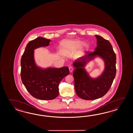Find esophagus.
<instances>
[{
	"label": "esophagus",
	"mask_w": 133,
	"mask_h": 133,
	"mask_svg": "<svg viewBox=\"0 0 133 133\" xmlns=\"http://www.w3.org/2000/svg\"><path fill=\"white\" fill-rule=\"evenodd\" d=\"M69 72H70V73H72V71L73 70V66H70L69 67Z\"/></svg>",
	"instance_id": "obj_1"
}]
</instances>
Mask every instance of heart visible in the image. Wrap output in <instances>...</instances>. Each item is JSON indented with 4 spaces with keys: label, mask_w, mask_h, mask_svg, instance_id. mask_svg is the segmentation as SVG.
<instances>
[{
    "label": "heart",
    "mask_w": 133,
    "mask_h": 133,
    "mask_svg": "<svg viewBox=\"0 0 133 133\" xmlns=\"http://www.w3.org/2000/svg\"><path fill=\"white\" fill-rule=\"evenodd\" d=\"M60 51L63 55L67 56L80 48L82 52L87 51L90 48V44L79 39L68 40L60 45Z\"/></svg>",
    "instance_id": "obj_1"
}]
</instances>
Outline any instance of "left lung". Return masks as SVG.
I'll use <instances>...</instances> for the list:
<instances>
[{
    "label": "left lung",
    "instance_id": "left-lung-1",
    "mask_svg": "<svg viewBox=\"0 0 133 133\" xmlns=\"http://www.w3.org/2000/svg\"><path fill=\"white\" fill-rule=\"evenodd\" d=\"M93 52L74 61L75 89L77 96L84 100H95L102 97L109 90L116 74V55L110 43L99 35ZM101 59L104 69L96 78L90 76L85 67L88 62L96 58Z\"/></svg>",
    "mask_w": 133,
    "mask_h": 133
}]
</instances>
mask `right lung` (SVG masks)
I'll return each instance as SVG.
<instances>
[{
  "label": "right lung",
  "mask_w": 133,
  "mask_h": 133,
  "mask_svg": "<svg viewBox=\"0 0 133 133\" xmlns=\"http://www.w3.org/2000/svg\"><path fill=\"white\" fill-rule=\"evenodd\" d=\"M51 41L40 37L30 41L26 46L21 59L22 83L32 96L41 100H52L58 96L60 82L69 74L68 66L43 68L37 65L35 50L48 46Z\"/></svg>",
  "instance_id": "1"
}]
</instances>
